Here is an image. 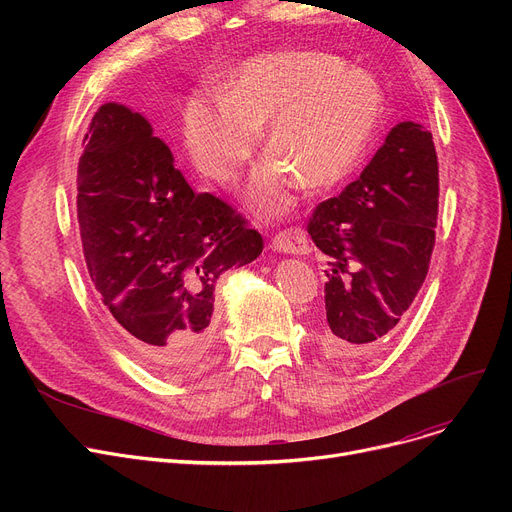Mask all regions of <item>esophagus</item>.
Masks as SVG:
<instances>
[{
    "mask_svg": "<svg viewBox=\"0 0 512 512\" xmlns=\"http://www.w3.org/2000/svg\"><path fill=\"white\" fill-rule=\"evenodd\" d=\"M272 249L280 253H290V255H307L311 251V245L303 228L290 226L274 236Z\"/></svg>",
    "mask_w": 512,
    "mask_h": 512,
    "instance_id": "34e87169",
    "label": "esophagus"
}]
</instances>
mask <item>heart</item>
<instances>
[{
    "label": "heart",
    "mask_w": 512,
    "mask_h": 512,
    "mask_svg": "<svg viewBox=\"0 0 512 512\" xmlns=\"http://www.w3.org/2000/svg\"><path fill=\"white\" fill-rule=\"evenodd\" d=\"M375 78L324 51L253 58L228 93L197 95L184 110V143L195 168L230 184L251 157L259 126L270 147L253 170L247 199L265 218L290 209L305 186L330 188L353 172L382 114Z\"/></svg>",
    "instance_id": "b5f03b06"
}]
</instances>
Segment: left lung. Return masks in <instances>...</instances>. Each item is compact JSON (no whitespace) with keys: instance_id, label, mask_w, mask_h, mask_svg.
Listing matches in <instances>:
<instances>
[{"instance_id":"obj_1","label":"left lung","mask_w":512,"mask_h":512,"mask_svg":"<svg viewBox=\"0 0 512 512\" xmlns=\"http://www.w3.org/2000/svg\"><path fill=\"white\" fill-rule=\"evenodd\" d=\"M438 197L432 132L400 122L361 176L315 207L307 230L328 259L326 357H367L400 328L432 261Z\"/></svg>"}]
</instances>
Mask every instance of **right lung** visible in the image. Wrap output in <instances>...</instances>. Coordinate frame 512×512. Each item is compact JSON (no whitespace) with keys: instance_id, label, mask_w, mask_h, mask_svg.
Returning a JSON list of instances; mask_svg holds the SVG:
<instances>
[{"instance_id":"1","label":"right lung","mask_w":512,"mask_h":512,"mask_svg":"<svg viewBox=\"0 0 512 512\" xmlns=\"http://www.w3.org/2000/svg\"><path fill=\"white\" fill-rule=\"evenodd\" d=\"M83 145L76 209L91 282L132 357L184 380L213 348L218 278L257 259L263 238L220 197L195 195L128 107H99Z\"/></svg>"}]
</instances>
